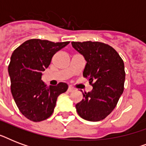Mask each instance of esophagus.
Returning <instances> with one entry per match:
<instances>
[{
    "instance_id": "obj_1",
    "label": "esophagus",
    "mask_w": 146,
    "mask_h": 146,
    "mask_svg": "<svg viewBox=\"0 0 146 146\" xmlns=\"http://www.w3.org/2000/svg\"><path fill=\"white\" fill-rule=\"evenodd\" d=\"M74 90H75V89H74V88H73L72 86H69L68 89H67V91H68L69 92H73Z\"/></svg>"
}]
</instances>
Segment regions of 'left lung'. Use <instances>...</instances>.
Listing matches in <instances>:
<instances>
[{
  "label": "left lung",
  "mask_w": 146,
  "mask_h": 146,
  "mask_svg": "<svg viewBox=\"0 0 146 146\" xmlns=\"http://www.w3.org/2000/svg\"><path fill=\"white\" fill-rule=\"evenodd\" d=\"M72 45L84 56L86 65L83 77L93 89L83 93L76 104L78 114L89 121H99L117 106L124 89L125 70L122 58L108 44L99 42H72Z\"/></svg>",
  "instance_id": "obj_1"
}]
</instances>
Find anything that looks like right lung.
<instances>
[{
  "mask_svg": "<svg viewBox=\"0 0 146 146\" xmlns=\"http://www.w3.org/2000/svg\"><path fill=\"white\" fill-rule=\"evenodd\" d=\"M69 43L29 39L13 50L8 66L11 93L19 111L29 120L39 122L48 118L57 97L68 89L65 82L47 86L42 76L55 53Z\"/></svg>",
  "mask_w": 146,
  "mask_h": 146,
  "instance_id": "1",
  "label": "right lung"
}]
</instances>
